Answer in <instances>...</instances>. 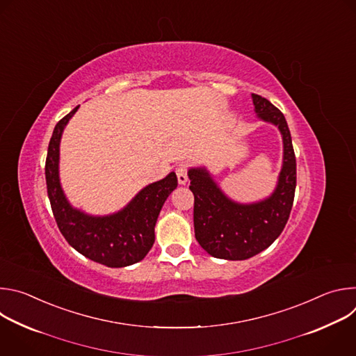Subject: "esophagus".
<instances>
[{
    "instance_id": "1",
    "label": "esophagus",
    "mask_w": 356,
    "mask_h": 356,
    "mask_svg": "<svg viewBox=\"0 0 356 356\" xmlns=\"http://www.w3.org/2000/svg\"><path fill=\"white\" fill-rule=\"evenodd\" d=\"M176 175H177L179 184H186V183H187L188 176H187V166H186V163H180V165L176 168Z\"/></svg>"
}]
</instances>
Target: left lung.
Instances as JSON below:
<instances>
[{
	"label": "left lung",
	"instance_id": "8db88e82",
	"mask_svg": "<svg viewBox=\"0 0 356 356\" xmlns=\"http://www.w3.org/2000/svg\"><path fill=\"white\" fill-rule=\"evenodd\" d=\"M258 120L275 125L283 140V161L270 195L253 202L228 197L206 166L190 168L194 194V234L207 253L218 259L245 261L269 248L282 234L294 200L296 156L284 115L269 99L252 94Z\"/></svg>",
	"mask_w": 356,
	"mask_h": 356
}]
</instances>
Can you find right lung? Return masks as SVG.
<instances>
[{
	"label": "right lung",
	"instance_id": "add662e5",
	"mask_svg": "<svg viewBox=\"0 0 356 356\" xmlns=\"http://www.w3.org/2000/svg\"><path fill=\"white\" fill-rule=\"evenodd\" d=\"M77 110L79 106L56 124L49 142L44 175L50 206L62 235L83 257L108 268H125L142 261L154 245L159 213L177 187V177L170 172L147 184L113 214L92 216L73 207L60 183L59 162L63 131Z\"/></svg>",
	"mask_w": 356,
	"mask_h": 356
}]
</instances>
